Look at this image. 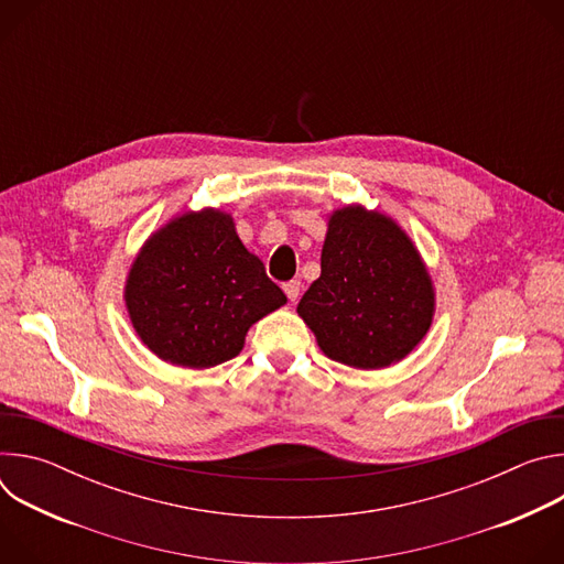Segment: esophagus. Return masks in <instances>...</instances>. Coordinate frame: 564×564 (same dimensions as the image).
Returning <instances> with one entry per match:
<instances>
[{
  "label": "esophagus",
  "mask_w": 564,
  "mask_h": 564,
  "mask_svg": "<svg viewBox=\"0 0 564 564\" xmlns=\"http://www.w3.org/2000/svg\"><path fill=\"white\" fill-rule=\"evenodd\" d=\"M283 292L288 294V299L294 303L299 299V292H301V283L299 281H288L283 283Z\"/></svg>",
  "instance_id": "obj_1"
}]
</instances>
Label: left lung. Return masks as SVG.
Segmentation results:
<instances>
[{
    "label": "left lung",
    "mask_w": 564,
    "mask_h": 564,
    "mask_svg": "<svg viewBox=\"0 0 564 564\" xmlns=\"http://www.w3.org/2000/svg\"><path fill=\"white\" fill-rule=\"evenodd\" d=\"M296 312L326 357L381 370L406 359L431 330L435 285L406 229L352 203L330 212L321 276Z\"/></svg>",
    "instance_id": "obj_1"
}]
</instances>
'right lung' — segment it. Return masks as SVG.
Here are the masks:
<instances>
[{"instance_id":"obj_1","label":"right lung","mask_w":564,"mask_h":564,"mask_svg":"<svg viewBox=\"0 0 564 564\" xmlns=\"http://www.w3.org/2000/svg\"><path fill=\"white\" fill-rule=\"evenodd\" d=\"M285 303L231 214L216 207L176 214L151 231L124 281L140 341L158 359L194 370L234 359L257 321Z\"/></svg>"}]
</instances>
